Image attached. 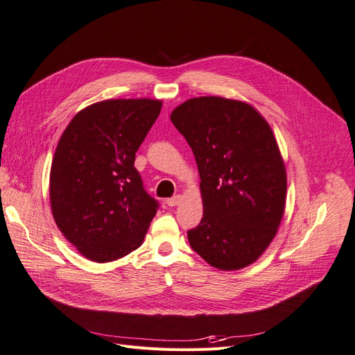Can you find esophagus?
<instances>
[{"instance_id": "34e87169", "label": "esophagus", "mask_w": 355, "mask_h": 355, "mask_svg": "<svg viewBox=\"0 0 355 355\" xmlns=\"http://www.w3.org/2000/svg\"><path fill=\"white\" fill-rule=\"evenodd\" d=\"M181 202V196L180 194H177V196H174V198H169V199H166V205L168 207H177V205Z\"/></svg>"}]
</instances>
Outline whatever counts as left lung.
Returning a JSON list of instances; mask_svg holds the SVG:
<instances>
[{
	"label": "left lung",
	"instance_id": "1",
	"mask_svg": "<svg viewBox=\"0 0 355 355\" xmlns=\"http://www.w3.org/2000/svg\"><path fill=\"white\" fill-rule=\"evenodd\" d=\"M196 159L203 218L191 249L218 270L255 262L271 243L286 205V168L268 122L245 101L190 98L171 113Z\"/></svg>",
	"mask_w": 355,
	"mask_h": 355
}]
</instances>
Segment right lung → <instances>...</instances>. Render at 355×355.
Here are the masks:
<instances>
[{"instance_id": "add662e5", "label": "right lung", "mask_w": 355, "mask_h": 355, "mask_svg": "<svg viewBox=\"0 0 355 355\" xmlns=\"http://www.w3.org/2000/svg\"><path fill=\"white\" fill-rule=\"evenodd\" d=\"M161 100L115 98L79 110L63 131L50 171L59 230L85 258L109 262L140 248L157 211L134 166Z\"/></svg>"}]
</instances>
